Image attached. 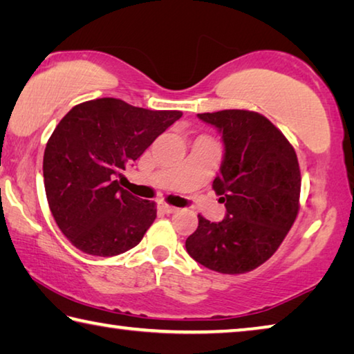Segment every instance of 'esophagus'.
Listing matches in <instances>:
<instances>
[{
    "mask_svg": "<svg viewBox=\"0 0 354 354\" xmlns=\"http://www.w3.org/2000/svg\"><path fill=\"white\" fill-rule=\"evenodd\" d=\"M160 211L165 212V214H173V212L178 211V207L171 206V205H167V203H162V205H160Z\"/></svg>",
    "mask_w": 354,
    "mask_h": 354,
    "instance_id": "1",
    "label": "esophagus"
}]
</instances>
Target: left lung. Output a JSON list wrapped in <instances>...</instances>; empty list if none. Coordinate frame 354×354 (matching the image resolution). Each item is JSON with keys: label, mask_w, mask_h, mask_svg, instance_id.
I'll use <instances>...</instances> for the list:
<instances>
[{"label": "left lung", "mask_w": 354, "mask_h": 354, "mask_svg": "<svg viewBox=\"0 0 354 354\" xmlns=\"http://www.w3.org/2000/svg\"><path fill=\"white\" fill-rule=\"evenodd\" d=\"M217 128L225 143L220 175L212 187L226 217L198 227L185 250L209 270L242 274L270 259L299 211L301 173L297 153L267 117L245 109L198 113Z\"/></svg>", "instance_id": "8db88e82"}]
</instances>
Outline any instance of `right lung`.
I'll list each match as a JSON object with an SVG mask.
<instances>
[{
	"label": "right lung",
	"mask_w": 354,
	"mask_h": 354,
	"mask_svg": "<svg viewBox=\"0 0 354 354\" xmlns=\"http://www.w3.org/2000/svg\"><path fill=\"white\" fill-rule=\"evenodd\" d=\"M181 115L98 98L59 122L45 148L44 181L50 211L71 245L107 257L142 241L156 203L131 195L117 178Z\"/></svg>",
	"instance_id": "1"
}]
</instances>
